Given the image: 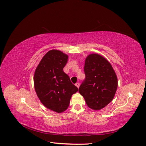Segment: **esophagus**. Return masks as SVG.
Masks as SVG:
<instances>
[{
    "mask_svg": "<svg viewBox=\"0 0 146 146\" xmlns=\"http://www.w3.org/2000/svg\"><path fill=\"white\" fill-rule=\"evenodd\" d=\"M75 85L77 86V87L79 88V86H80V83H76V84H75Z\"/></svg>",
    "mask_w": 146,
    "mask_h": 146,
    "instance_id": "esophagus-1",
    "label": "esophagus"
}]
</instances>
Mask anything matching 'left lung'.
Wrapping results in <instances>:
<instances>
[{
  "label": "left lung",
  "mask_w": 146,
  "mask_h": 146,
  "mask_svg": "<svg viewBox=\"0 0 146 146\" xmlns=\"http://www.w3.org/2000/svg\"><path fill=\"white\" fill-rule=\"evenodd\" d=\"M85 78L79 88V93L86 104L94 110H100L113 100L117 88V78L110 63L97 54L86 58Z\"/></svg>",
  "instance_id": "obj_1"
}]
</instances>
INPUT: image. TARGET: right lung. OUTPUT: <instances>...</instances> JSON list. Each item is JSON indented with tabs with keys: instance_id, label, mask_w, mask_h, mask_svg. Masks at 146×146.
Instances as JSON below:
<instances>
[{
	"instance_id": "right-lung-1",
	"label": "right lung",
	"mask_w": 146,
	"mask_h": 146,
	"mask_svg": "<svg viewBox=\"0 0 146 146\" xmlns=\"http://www.w3.org/2000/svg\"><path fill=\"white\" fill-rule=\"evenodd\" d=\"M68 58L60 51H48L36 68L34 76L35 90L40 101L58 113L67 109L71 96L78 90L63 71Z\"/></svg>"
}]
</instances>
